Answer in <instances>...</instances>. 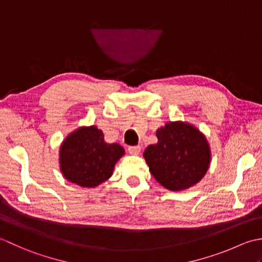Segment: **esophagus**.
<instances>
[{
	"label": "esophagus",
	"mask_w": 262,
	"mask_h": 262,
	"mask_svg": "<svg viewBox=\"0 0 262 262\" xmlns=\"http://www.w3.org/2000/svg\"><path fill=\"white\" fill-rule=\"evenodd\" d=\"M127 151H129L131 155H139L141 151V147L140 146H130L127 148Z\"/></svg>",
	"instance_id": "1"
}]
</instances>
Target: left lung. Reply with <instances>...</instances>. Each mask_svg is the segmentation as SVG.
I'll return each mask as SVG.
<instances>
[{
    "instance_id": "obj_1",
    "label": "left lung",
    "mask_w": 262,
    "mask_h": 262,
    "mask_svg": "<svg viewBox=\"0 0 262 262\" xmlns=\"http://www.w3.org/2000/svg\"><path fill=\"white\" fill-rule=\"evenodd\" d=\"M156 136L158 142L149 146L143 157L157 182L172 191L198 183L210 163L204 135L192 125L174 122L158 129Z\"/></svg>"
}]
</instances>
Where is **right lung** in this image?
I'll use <instances>...</instances> for the list:
<instances>
[{"label": "right lung", "mask_w": 262, "mask_h": 262, "mask_svg": "<svg viewBox=\"0 0 262 262\" xmlns=\"http://www.w3.org/2000/svg\"><path fill=\"white\" fill-rule=\"evenodd\" d=\"M123 154L124 149L117 143H106L103 132L96 126L81 127L62 143L61 170L70 182L94 188L111 178Z\"/></svg>", "instance_id": "1"}]
</instances>
